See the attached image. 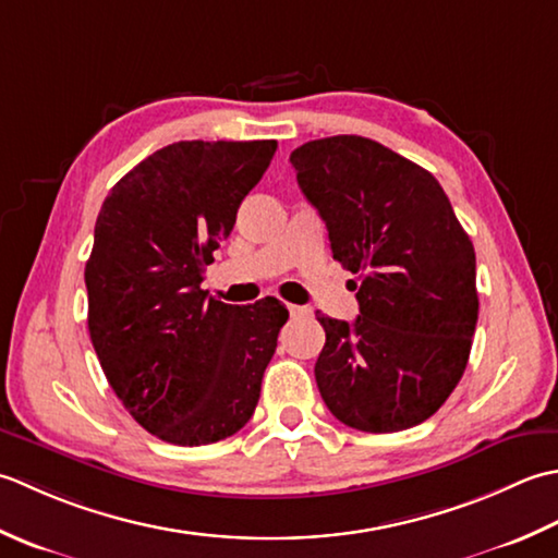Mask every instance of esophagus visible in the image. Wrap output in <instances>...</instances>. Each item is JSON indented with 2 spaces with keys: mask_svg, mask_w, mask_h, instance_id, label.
I'll return each mask as SVG.
<instances>
[{
  "mask_svg": "<svg viewBox=\"0 0 558 558\" xmlns=\"http://www.w3.org/2000/svg\"><path fill=\"white\" fill-rule=\"evenodd\" d=\"M289 313L291 317H305V315H313L311 308H305V305H289Z\"/></svg>",
  "mask_w": 558,
  "mask_h": 558,
  "instance_id": "esophagus-1",
  "label": "esophagus"
}]
</instances>
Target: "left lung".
Segmentation results:
<instances>
[{"label": "left lung", "mask_w": 558, "mask_h": 558, "mask_svg": "<svg viewBox=\"0 0 558 558\" xmlns=\"http://www.w3.org/2000/svg\"><path fill=\"white\" fill-rule=\"evenodd\" d=\"M291 166L332 257L359 275L354 323L317 315V390L366 434L426 422L468 368L480 315L470 235L428 170L366 136L308 142Z\"/></svg>", "instance_id": "left-lung-1"}]
</instances>
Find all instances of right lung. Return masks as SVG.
<instances>
[{"label": "right lung", "instance_id": "obj_1", "mask_svg": "<svg viewBox=\"0 0 558 558\" xmlns=\"http://www.w3.org/2000/svg\"><path fill=\"white\" fill-rule=\"evenodd\" d=\"M277 151L263 142H175L110 190L86 263L88 335L134 422L207 446L253 416L289 311L207 299L204 269Z\"/></svg>", "mask_w": 558, "mask_h": 558}]
</instances>
